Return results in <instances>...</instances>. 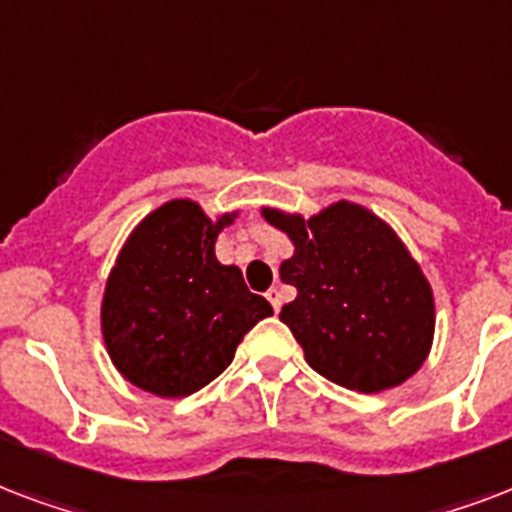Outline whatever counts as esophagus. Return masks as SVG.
<instances>
[{
    "label": "esophagus",
    "mask_w": 512,
    "mask_h": 512,
    "mask_svg": "<svg viewBox=\"0 0 512 512\" xmlns=\"http://www.w3.org/2000/svg\"><path fill=\"white\" fill-rule=\"evenodd\" d=\"M268 303L273 305V311H276V313L281 311V305H284V295H281L279 287H273L271 292H268Z\"/></svg>",
    "instance_id": "esophagus-1"
}]
</instances>
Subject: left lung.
<instances>
[{"label":"left lung","instance_id":"8db88e82","mask_svg":"<svg viewBox=\"0 0 512 512\" xmlns=\"http://www.w3.org/2000/svg\"><path fill=\"white\" fill-rule=\"evenodd\" d=\"M287 233L281 281L297 289L279 319L327 380L380 393L412 377L436 332L433 289L398 233L372 209L340 199L316 215L260 207Z\"/></svg>","mask_w":512,"mask_h":512}]
</instances>
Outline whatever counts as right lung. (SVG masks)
Masks as SVG:
<instances>
[{"label":"right lung","mask_w":512,"mask_h":512,"mask_svg":"<svg viewBox=\"0 0 512 512\" xmlns=\"http://www.w3.org/2000/svg\"><path fill=\"white\" fill-rule=\"evenodd\" d=\"M239 209L209 217L193 199H170L140 220L116 255L100 303L111 364L135 388L183 398L233 361L249 329L271 316L215 241Z\"/></svg>","instance_id":"right-lung-1"}]
</instances>
